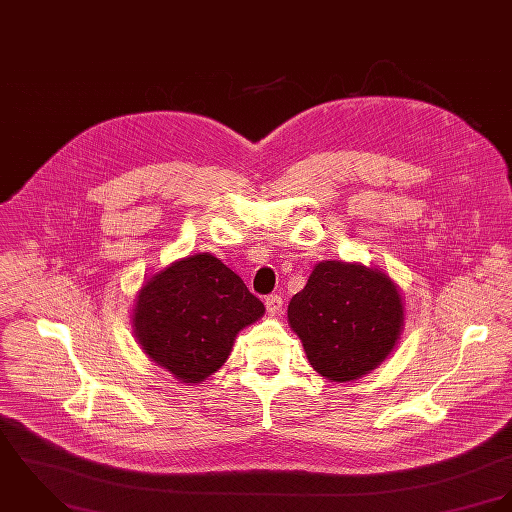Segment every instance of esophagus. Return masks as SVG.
<instances>
[{
	"mask_svg": "<svg viewBox=\"0 0 512 512\" xmlns=\"http://www.w3.org/2000/svg\"><path fill=\"white\" fill-rule=\"evenodd\" d=\"M283 298L279 294H271L265 298V306H267V312L269 316H281L283 314Z\"/></svg>",
	"mask_w": 512,
	"mask_h": 512,
	"instance_id": "1",
	"label": "esophagus"
}]
</instances>
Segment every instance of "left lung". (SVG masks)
Segmentation results:
<instances>
[{
    "instance_id": "1",
    "label": "left lung",
    "mask_w": 512,
    "mask_h": 512,
    "mask_svg": "<svg viewBox=\"0 0 512 512\" xmlns=\"http://www.w3.org/2000/svg\"><path fill=\"white\" fill-rule=\"evenodd\" d=\"M288 324L322 377L355 381L395 349L404 324L397 284L361 263L322 261L290 298Z\"/></svg>"
}]
</instances>
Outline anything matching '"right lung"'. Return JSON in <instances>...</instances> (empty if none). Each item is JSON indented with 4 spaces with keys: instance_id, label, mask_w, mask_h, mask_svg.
<instances>
[{
    "instance_id": "obj_1",
    "label": "right lung",
    "mask_w": 512,
    "mask_h": 512,
    "mask_svg": "<svg viewBox=\"0 0 512 512\" xmlns=\"http://www.w3.org/2000/svg\"><path fill=\"white\" fill-rule=\"evenodd\" d=\"M265 314L239 275L196 253L147 279L133 308V332L151 361L182 383H202L229 357L235 336Z\"/></svg>"
}]
</instances>
